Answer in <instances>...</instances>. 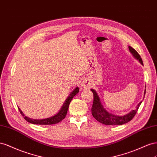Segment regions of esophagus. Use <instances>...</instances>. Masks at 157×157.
<instances>
[{"instance_id":"34e87169","label":"esophagus","mask_w":157,"mask_h":157,"mask_svg":"<svg viewBox=\"0 0 157 157\" xmlns=\"http://www.w3.org/2000/svg\"><path fill=\"white\" fill-rule=\"evenodd\" d=\"M90 86H91L90 82H89L87 79H84L81 83V87L83 89H87L89 87H90Z\"/></svg>"}]
</instances>
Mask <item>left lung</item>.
Masks as SVG:
<instances>
[{"label":"left lung","mask_w":157,"mask_h":157,"mask_svg":"<svg viewBox=\"0 0 157 157\" xmlns=\"http://www.w3.org/2000/svg\"><path fill=\"white\" fill-rule=\"evenodd\" d=\"M128 48L129 52L132 54L133 57L137 60H139V62H140L142 65H143L141 58L140 55L138 54V52L130 46H129ZM91 90L93 93V102L91 108L92 115L98 122L105 125H122L129 122V121L132 120L134 116H135L138 110L139 107H140L142 102V101L140 102L136 107V109L132 110L131 112H129V113L126 114L123 116L115 115L109 113V112L104 108L101 103L100 98L98 97V94L97 93L95 90H94L93 89H91ZM145 91L146 89L144 92V97L145 95Z\"/></svg>","instance_id":"left-lung-1"}]
</instances>
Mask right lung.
<instances>
[{"label":"right lung","mask_w":157,"mask_h":157,"mask_svg":"<svg viewBox=\"0 0 157 157\" xmlns=\"http://www.w3.org/2000/svg\"><path fill=\"white\" fill-rule=\"evenodd\" d=\"M79 93V88L78 87H75L73 91H71V93L69 95V96L67 97L64 103L62 105V108L59 111V113L56 114L55 115H54L51 117L47 118H44V119H32L30 118L28 116H25V114L22 113V111L20 110V109L18 107V109L20 110V113L21 114V115L24 116V118L28 121V122L33 124H38V125H51V124H55L59 123L61 121L65 118L67 112H68V109L69 105L70 104L71 101L72 100L73 97L77 95V94Z\"/></svg>","instance_id":"1"}]
</instances>
